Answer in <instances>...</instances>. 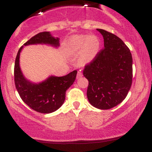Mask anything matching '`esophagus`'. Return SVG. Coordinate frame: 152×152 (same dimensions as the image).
<instances>
[{
  "label": "esophagus",
  "mask_w": 152,
  "mask_h": 152,
  "mask_svg": "<svg viewBox=\"0 0 152 152\" xmlns=\"http://www.w3.org/2000/svg\"><path fill=\"white\" fill-rule=\"evenodd\" d=\"M82 76H83V75H82L81 71H78V74H77V78H80V77H81Z\"/></svg>",
  "instance_id": "obj_1"
}]
</instances>
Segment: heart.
<instances>
[{
    "label": "heart",
    "instance_id": "obj_1",
    "mask_svg": "<svg viewBox=\"0 0 152 152\" xmlns=\"http://www.w3.org/2000/svg\"><path fill=\"white\" fill-rule=\"evenodd\" d=\"M69 45L74 52L80 53L78 61L81 64L91 62L100 50V41L97 36L87 35L74 36L70 39Z\"/></svg>",
    "mask_w": 152,
    "mask_h": 152
}]
</instances>
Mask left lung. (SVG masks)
<instances>
[{
	"label": "left lung",
	"instance_id": "8db88e82",
	"mask_svg": "<svg viewBox=\"0 0 152 152\" xmlns=\"http://www.w3.org/2000/svg\"><path fill=\"white\" fill-rule=\"evenodd\" d=\"M104 37V48L85 66L88 81L87 97L92 106L106 110L126 98L132 83V56L129 48L116 35L97 29Z\"/></svg>",
	"mask_w": 152,
	"mask_h": 152
}]
</instances>
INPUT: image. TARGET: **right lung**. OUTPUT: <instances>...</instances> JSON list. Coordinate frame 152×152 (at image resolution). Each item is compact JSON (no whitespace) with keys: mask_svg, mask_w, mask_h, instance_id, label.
I'll list each match as a JSON object with an SVG mask.
<instances>
[{"mask_svg":"<svg viewBox=\"0 0 152 152\" xmlns=\"http://www.w3.org/2000/svg\"><path fill=\"white\" fill-rule=\"evenodd\" d=\"M34 44H48L58 48L59 38L53 37L50 32L45 31L36 34L20 47L15 61V85L20 98L29 107L37 112L49 114L63 105L66 90L74 83L77 71H73L61 77L50 76L45 81L38 83L28 81L20 70V54L24 46Z\"/></svg>","mask_w":152,"mask_h":152,"instance_id":"1","label":"right lung"}]
</instances>
